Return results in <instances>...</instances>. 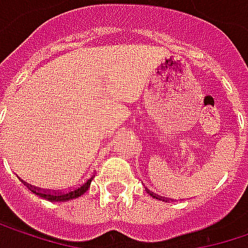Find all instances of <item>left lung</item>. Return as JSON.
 Returning <instances> with one entry per match:
<instances>
[{"label": "left lung", "instance_id": "8db88e82", "mask_svg": "<svg viewBox=\"0 0 248 248\" xmlns=\"http://www.w3.org/2000/svg\"><path fill=\"white\" fill-rule=\"evenodd\" d=\"M147 193H149V194H150L152 197H155V199H159V200H160V197H159V196H156L155 193H152V191H150V190H147Z\"/></svg>", "mask_w": 248, "mask_h": 248}]
</instances>
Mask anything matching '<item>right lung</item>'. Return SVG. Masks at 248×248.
<instances>
[{"mask_svg": "<svg viewBox=\"0 0 248 248\" xmlns=\"http://www.w3.org/2000/svg\"><path fill=\"white\" fill-rule=\"evenodd\" d=\"M91 182H92V177L88 179V182H83L82 185H79L78 187L71 189V190L65 191V193H62V191H58V193H48V191L39 190V189L32 187V186L30 187V190L32 191V193H35L36 196H39V197H42V199H46V200H51V202H66V200H72V199H77L79 196H82L85 191L89 189Z\"/></svg>", "mask_w": 248, "mask_h": 248, "instance_id": "obj_1", "label": "right lung"}]
</instances>
